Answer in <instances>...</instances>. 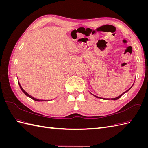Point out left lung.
Returning a JSON list of instances; mask_svg holds the SVG:
<instances>
[{"label":"left lung","instance_id":"obj_1","mask_svg":"<svg viewBox=\"0 0 148 148\" xmlns=\"http://www.w3.org/2000/svg\"><path fill=\"white\" fill-rule=\"evenodd\" d=\"M132 87L130 88L129 89H128V90L127 91H125V92H124L123 93H122V95H120V96H119L118 97H115V98H111V99H109V98H102V97H98V96H95V95H92V94H91V95H92L94 96H95V97H97V98H100V99H106V100H114V101H115V100H117L118 99H119V98L121 97V96H122V95H123V94H125V92H127V91H128L129 90H130V89L131 88H132Z\"/></svg>","mask_w":148,"mask_h":148}]
</instances>
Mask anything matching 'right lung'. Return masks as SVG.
<instances>
[{
	"label": "right lung",
	"mask_w": 148,
	"mask_h": 148,
	"mask_svg": "<svg viewBox=\"0 0 148 148\" xmlns=\"http://www.w3.org/2000/svg\"><path fill=\"white\" fill-rule=\"evenodd\" d=\"M18 84H19V86H20V89H21V90L23 91V92L25 94V95H26V96H27L28 97H30L31 99H32L33 100H34V101H49V100H41V99H36V98H34V97H32L31 96H30L29 94H28L27 92H26L24 89L22 88V87L21 86V85H20V83H19V82H18Z\"/></svg>",
	"instance_id": "add662e5"
}]
</instances>
